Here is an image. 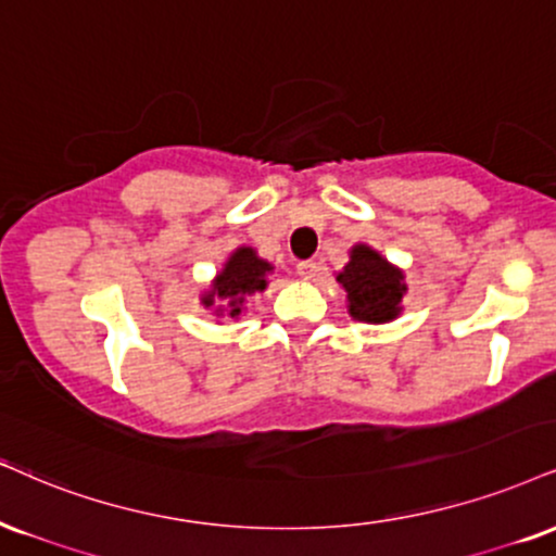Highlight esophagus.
I'll list each match as a JSON object with an SVG mask.
<instances>
[{"label":"esophagus","mask_w":556,"mask_h":556,"mask_svg":"<svg viewBox=\"0 0 556 556\" xmlns=\"http://www.w3.org/2000/svg\"><path fill=\"white\" fill-rule=\"evenodd\" d=\"M318 269H320V266L316 264V261H311V258L300 261V264H298V274H300V277H303V279H316Z\"/></svg>","instance_id":"esophagus-1"}]
</instances>
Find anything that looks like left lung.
<instances>
[{"label":"left lung","mask_w":556,"mask_h":556,"mask_svg":"<svg viewBox=\"0 0 556 556\" xmlns=\"http://www.w3.org/2000/svg\"><path fill=\"white\" fill-rule=\"evenodd\" d=\"M337 282L346 290V311L354 320L388 324L401 313L406 295L404 271L359 243L350 251V264L337 274Z\"/></svg>","instance_id":"obj_1"}]
</instances>
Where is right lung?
<instances>
[{"instance_id":"right-lung-1","label":"right lung","mask_w":556,"mask_h":556,"mask_svg":"<svg viewBox=\"0 0 556 556\" xmlns=\"http://www.w3.org/2000/svg\"><path fill=\"white\" fill-rule=\"evenodd\" d=\"M274 266L269 261L258 258V253L249 249V245H240L238 251L230 253V258L225 261L223 271L214 277V282L210 287V292L202 295V305L204 307H214L217 302H223V306H217V316L227 313L230 318H238L243 313V303L245 298L253 295V292H264L266 290V277H269Z\"/></svg>"}]
</instances>
